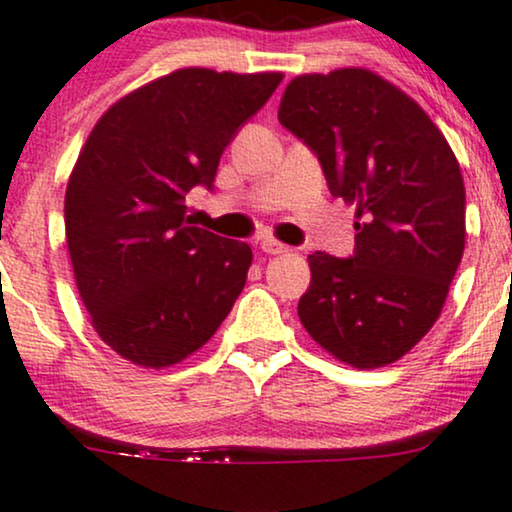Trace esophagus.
<instances>
[{
    "label": "esophagus",
    "mask_w": 512,
    "mask_h": 512,
    "mask_svg": "<svg viewBox=\"0 0 512 512\" xmlns=\"http://www.w3.org/2000/svg\"><path fill=\"white\" fill-rule=\"evenodd\" d=\"M260 248H262V252H267V255H286V252L290 250L288 245L278 243V241H274V238H264V241L260 243Z\"/></svg>",
    "instance_id": "obj_1"
}]
</instances>
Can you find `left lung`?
Listing matches in <instances>:
<instances>
[{
    "instance_id": "1",
    "label": "left lung",
    "mask_w": 512,
    "mask_h": 512,
    "mask_svg": "<svg viewBox=\"0 0 512 512\" xmlns=\"http://www.w3.org/2000/svg\"><path fill=\"white\" fill-rule=\"evenodd\" d=\"M278 122L312 148L335 198L357 205L354 255L316 250L297 314L335 359L380 368L442 314L465 248V186L444 134L364 68L290 80Z\"/></svg>"
}]
</instances>
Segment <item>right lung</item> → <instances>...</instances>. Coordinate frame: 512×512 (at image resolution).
Instances as JSON below:
<instances>
[{
    "mask_svg": "<svg viewBox=\"0 0 512 512\" xmlns=\"http://www.w3.org/2000/svg\"><path fill=\"white\" fill-rule=\"evenodd\" d=\"M281 73L181 68L115 101L66 189V241L94 331L122 359L179 364L241 295L248 243L191 226L186 193L212 191L219 158Z\"/></svg>",
    "mask_w": 512,
    "mask_h": 512,
    "instance_id": "add662e5",
    "label": "right lung"
}]
</instances>
